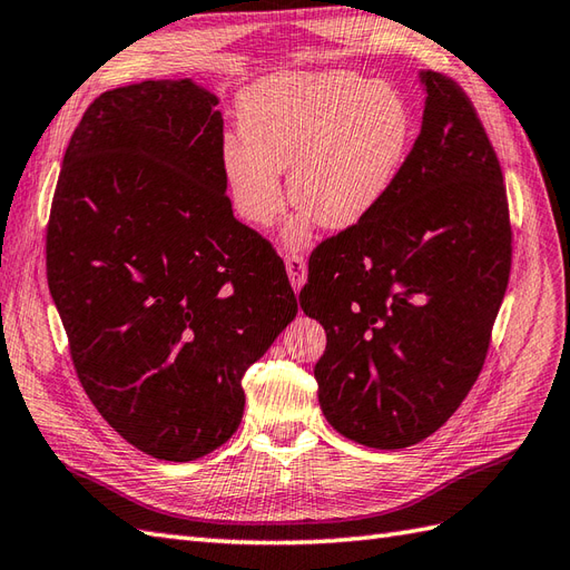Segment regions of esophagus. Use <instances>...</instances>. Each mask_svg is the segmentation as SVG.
Returning a JSON list of instances; mask_svg holds the SVG:
<instances>
[{
  "mask_svg": "<svg viewBox=\"0 0 570 570\" xmlns=\"http://www.w3.org/2000/svg\"><path fill=\"white\" fill-rule=\"evenodd\" d=\"M285 268H287L289 285H293L295 293H299L304 283H307V261L302 256H285Z\"/></svg>",
  "mask_w": 570,
  "mask_h": 570,
  "instance_id": "34e87169",
  "label": "esophagus"
}]
</instances>
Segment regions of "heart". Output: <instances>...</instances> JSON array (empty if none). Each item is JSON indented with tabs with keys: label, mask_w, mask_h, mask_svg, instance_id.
Masks as SVG:
<instances>
[{
	"label": "heart",
	"mask_w": 570,
	"mask_h": 570,
	"mask_svg": "<svg viewBox=\"0 0 570 570\" xmlns=\"http://www.w3.org/2000/svg\"><path fill=\"white\" fill-rule=\"evenodd\" d=\"M242 142L222 147V174L234 207L266 229L285 207L281 169L297 213L287 246L307 242L316 219L348 229L390 196L411 147V108L384 81L341 69L285 75L242 96Z\"/></svg>",
	"instance_id": "heart-1"
}]
</instances>
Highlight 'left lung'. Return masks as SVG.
Here are the masks:
<instances>
[{
  "label": "left lung",
  "mask_w": 570,
  "mask_h": 570,
  "mask_svg": "<svg viewBox=\"0 0 570 570\" xmlns=\"http://www.w3.org/2000/svg\"><path fill=\"white\" fill-rule=\"evenodd\" d=\"M421 132L377 210L309 258L299 304L326 331L318 404L343 438L404 450L460 409L510 275L501 164L464 91L430 69Z\"/></svg>",
  "instance_id": "left-lung-1"
}]
</instances>
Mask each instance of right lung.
<instances>
[{
	"label": "right lung",
	"mask_w": 570,
	"mask_h": 570,
	"mask_svg": "<svg viewBox=\"0 0 570 570\" xmlns=\"http://www.w3.org/2000/svg\"><path fill=\"white\" fill-rule=\"evenodd\" d=\"M217 104L190 77L101 94L69 140L48 225L79 382L164 462L225 445L244 372L297 314L281 256L232 213Z\"/></svg>",
	"instance_id": "1"
}]
</instances>
